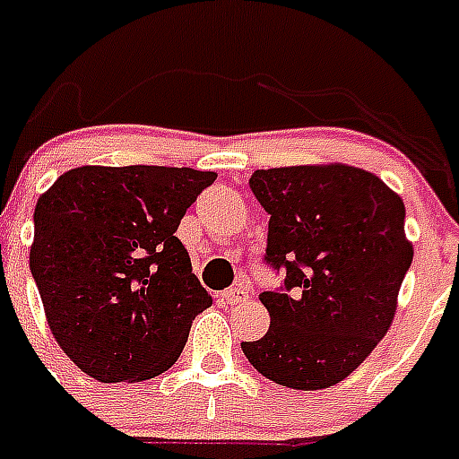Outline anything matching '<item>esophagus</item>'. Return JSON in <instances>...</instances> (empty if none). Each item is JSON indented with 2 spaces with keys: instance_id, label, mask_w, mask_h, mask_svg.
<instances>
[{
  "instance_id": "1",
  "label": "esophagus",
  "mask_w": 459,
  "mask_h": 459,
  "mask_svg": "<svg viewBox=\"0 0 459 459\" xmlns=\"http://www.w3.org/2000/svg\"><path fill=\"white\" fill-rule=\"evenodd\" d=\"M248 296H251V291H248L247 284H237V287L227 289L225 293H222V300L225 303H244V300H248Z\"/></svg>"
}]
</instances>
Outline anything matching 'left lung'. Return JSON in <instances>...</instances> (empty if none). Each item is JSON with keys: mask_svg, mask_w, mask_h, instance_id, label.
<instances>
[{"mask_svg": "<svg viewBox=\"0 0 459 459\" xmlns=\"http://www.w3.org/2000/svg\"><path fill=\"white\" fill-rule=\"evenodd\" d=\"M248 186L270 215L263 263L284 281L260 293L270 329L241 351L274 384L333 386L394 322L412 263L403 199L372 172L341 163L255 170Z\"/></svg>", "mask_w": 459, "mask_h": 459, "instance_id": "obj_1", "label": "left lung"}]
</instances>
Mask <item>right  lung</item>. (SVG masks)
<instances>
[{"instance_id":"1","label":"right lung","mask_w":459,"mask_h":459,"mask_svg":"<svg viewBox=\"0 0 459 459\" xmlns=\"http://www.w3.org/2000/svg\"><path fill=\"white\" fill-rule=\"evenodd\" d=\"M215 172L82 166L35 206L30 273L64 353L104 384L144 381L178 362L212 303L175 237Z\"/></svg>"}]
</instances>
